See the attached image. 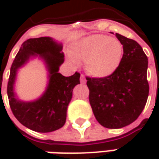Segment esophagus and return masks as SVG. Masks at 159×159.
<instances>
[{"label":"esophagus","mask_w":159,"mask_h":159,"mask_svg":"<svg viewBox=\"0 0 159 159\" xmlns=\"http://www.w3.org/2000/svg\"><path fill=\"white\" fill-rule=\"evenodd\" d=\"M80 82L82 83V84H85V83L87 82V80H86V78H85V76L83 74L80 75Z\"/></svg>","instance_id":"esophagus-1"}]
</instances>
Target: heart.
<instances>
[{
	"instance_id": "1",
	"label": "heart",
	"mask_w": 159,
	"mask_h": 159,
	"mask_svg": "<svg viewBox=\"0 0 159 159\" xmlns=\"http://www.w3.org/2000/svg\"><path fill=\"white\" fill-rule=\"evenodd\" d=\"M124 48L118 39L104 34H93L73 44L70 50V61L78 65L85 63L88 73L95 78L111 75L121 63Z\"/></svg>"
}]
</instances>
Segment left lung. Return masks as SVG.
<instances>
[{
    "mask_svg": "<svg viewBox=\"0 0 159 159\" xmlns=\"http://www.w3.org/2000/svg\"><path fill=\"white\" fill-rule=\"evenodd\" d=\"M124 53L118 69L105 78L87 77L89 102L96 120L106 128L130 125L142 113L149 95L148 57L135 40L119 34Z\"/></svg>",
    "mask_w": 159,
    "mask_h": 159,
    "instance_id": "1",
    "label": "left lung"
}]
</instances>
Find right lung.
Returning <instances> with one entry per match:
<instances>
[{"label":"right lung","instance_id":"1","mask_svg":"<svg viewBox=\"0 0 159 159\" xmlns=\"http://www.w3.org/2000/svg\"><path fill=\"white\" fill-rule=\"evenodd\" d=\"M61 43L50 37L25 40L16 54L10 68L7 93L12 112L22 125L39 133H49L65 124L67 108L72 97V90L80 84L79 72L70 77L59 73L64 55ZM44 61L49 71V82L45 92L37 100L24 102L15 96L14 85L17 70L33 57Z\"/></svg>","mask_w":159,"mask_h":159}]
</instances>
